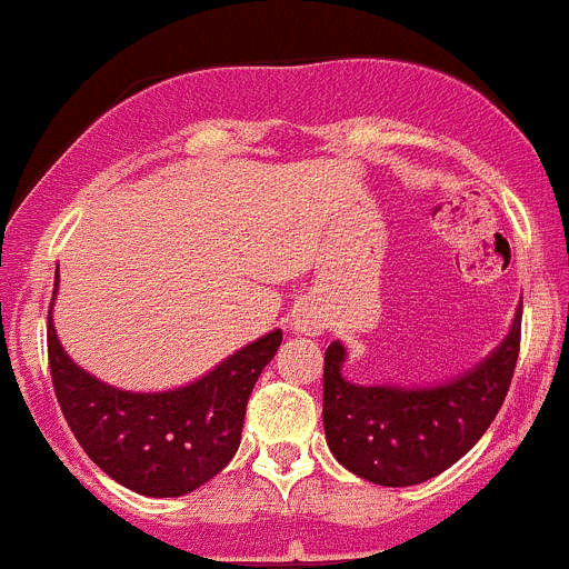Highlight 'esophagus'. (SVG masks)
<instances>
[{
	"label": "esophagus",
	"mask_w": 569,
	"mask_h": 569,
	"mask_svg": "<svg viewBox=\"0 0 569 569\" xmlns=\"http://www.w3.org/2000/svg\"><path fill=\"white\" fill-rule=\"evenodd\" d=\"M293 330L305 332V336H319L325 330V321H321L319 312L312 310H299L293 316Z\"/></svg>",
	"instance_id": "esophagus-1"
}]
</instances>
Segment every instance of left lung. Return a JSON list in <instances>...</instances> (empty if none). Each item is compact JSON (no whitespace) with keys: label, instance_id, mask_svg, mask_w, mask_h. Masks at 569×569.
I'll list each match as a JSON object with an SVG mask.
<instances>
[{"label":"left lung","instance_id":"8db88e82","mask_svg":"<svg viewBox=\"0 0 569 569\" xmlns=\"http://www.w3.org/2000/svg\"><path fill=\"white\" fill-rule=\"evenodd\" d=\"M522 338V305L486 361L437 387H361L341 375L347 349L325 352V435L332 457L375 486L406 488L466 457L510 389Z\"/></svg>","mask_w":569,"mask_h":569}]
</instances>
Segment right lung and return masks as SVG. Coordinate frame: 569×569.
<instances>
[{
  "mask_svg": "<svg viewBox=\"0 0 569 569\" xmlns=\"http://www.w3.org/2000/svg\"><path fill=\"white\" fill-rule=\"evenodd\" d=\"M59 288V270H56ZM281 330L237 349L194 383L169 392H127L83 372L47 316V356L67 426L103 473L143 497H182L217 477L237 455L244 409Z\"/></svg>",
  "mask_w": 569,
  "mask_h": 569,
  "instance_id": "add662e5",
  "label": "right lung"
}]
</instances>
